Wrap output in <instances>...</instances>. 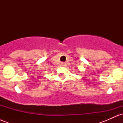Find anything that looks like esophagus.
<instances>
[{
  "mask_svg": "<svg viewBox=\"0 0 123 123\" xmlns=\"http://www.w3.org/2000/svg\"><path fill=\"white\" fill-rule=\"evenodd\" d=\"M61 65L62 66H64L65 65V62H61Z\"/></svg>",
  "mask_w": 123,
  "mask_h": 123,
  "instance_id": "esophagus-1",
  "label": "esophagus"
}]
</instances>
